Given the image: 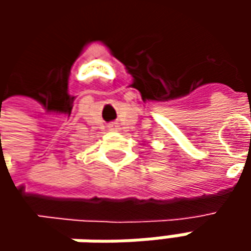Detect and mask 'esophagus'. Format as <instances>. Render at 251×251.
<instances>
[{"label": "esophagus", "instance_id": "obj_1", "mask_svg": "<svg viewBox=\"0 0 251 251\" xmlns=\"http://www.w3.org/2000/svg\"><path fill=\"white\" fill-rule=\"evenodd\" d=\"M111 130H116V126H111Z\"/></svg>", "mask_w": 251, "mask_h": 251}]
</instances>
